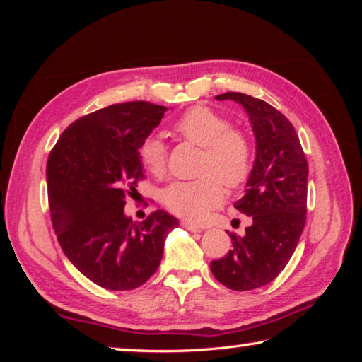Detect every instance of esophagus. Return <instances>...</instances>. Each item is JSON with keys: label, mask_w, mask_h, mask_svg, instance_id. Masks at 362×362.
Instances as JSON below:
<instances>
[{"label": "esophagus", "mask_w": 362, "mask_h": 362, "mask_svg": "<svg viewBox=\"0 0 362 362\" xmlns=\"http://www.w3.org/2000/svg\"><path fill=\"white\" fill-rule=\"evenodd\" d=\"M182 226H183V228H187L188 231H193V233H201V231H203V228H201V226L193 225V223H189V222H182Z\"/></svg>", "instance_id": "esophagus-1"}]
</instances>
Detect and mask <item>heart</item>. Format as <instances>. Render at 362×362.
Masks as SVG:
<instances>
[{
  "mask_svg": "<svg viewBox=\"0 0 362 362\" xmlns=\"http://www.w3.org/2000/svg\"><path fill=\"white\" fill-rule=\"evenodd\" d=\"M177 136L201 146L198 173L194 180L174 182L163 192V204L175 216L201 220L222 203L226 187L246 182L252 168V146L246 134L231 129V122L207 107L187 110L174 122ZM140 161L150 174L161 177L166 170V148L151 136L140 146Z\"/></svg>",
  "mask_w": 362,
  "mask_h": 362,
  "instance_id": "obj_1",
  "label": "heart"
}]
</instances>
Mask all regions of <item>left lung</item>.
Here are the masks:
<instances>
[{
    "instance_id": "obj_1",
    "label": "left lung",
    "mask_w": 362,
    "mask_h": 362,
    "mask_svg": "<svg viewBox=\"0 0 362 362\" xmlns=\"http://www.w3.org/2000/svg\"><path fill=\"white\" fill-rule=\"evenodd\" d=\"M247 113L255 137L254 166L246 192L235 207L252 218L246 235L228 233L233 247L211 262L218 283L233 291L262 287L283 272L296 250L306 220L308 164L291 121L276 108L241 93H225Z\"/></svg>"
}]
</instances>
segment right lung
Here are the masks:
<instances>
[{
    "mask_svg": "<svg viewBox=\"0 0 362 362\" xmlns=\"http://www.w3.org/2000/svg\"><path fill=\"white\" fill-rule=\"evenodd\" d=\"M168 107L136 100L97 110L66 127L47 159L54 231L69 260L108 291L142 286L163 259L179 220L155 211L144 222L124 214L126 196L144 179L140 146Z\"/></svg>",
    "mask_w": 362,
    "mask_h": 362,
    "instance_id": "obj_1",
    "label": "right lung"
}]
</instances>
